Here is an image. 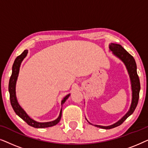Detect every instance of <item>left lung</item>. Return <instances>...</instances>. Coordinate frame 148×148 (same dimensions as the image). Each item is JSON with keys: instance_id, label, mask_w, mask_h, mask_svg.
I'll return each instance as SVG.
<instances>
[{"instance_id": "obj_1", "label": "left lung", "mask_w": 148, "mask_h": 148, "mask_svg": "<svg viewBox=\"0 0 148 148\" xmlns=\"http://www.w3.org/2000/svg\"><path fill=\"white\" fill-rule=\"evenodd\" d=\"M109 50L110 51L112 52L113 55H114L116 57L119 58L122 61L126 66V69L128 72L131 81V91H132V98H131V103L129 107V110L121 118L120 120H119L114 124L108 125V126H102V125H94V126L99 128H102L104 129H110L114 128V127H118L121 125L128 117L133 114L134 110L136 108L137 103L139 100V91H140V82H139V77L137 75V65L136 62L134 58L127 52L126 50L124 49V48L120 44L110 43L109 44ZM87 120V119H86ZM87 121L90 123V125H93L92 123Z\"/></svg>"}]
</instances>
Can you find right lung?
Instances as JSON below:
<instances>
[{
    "label": "right lung",
    "instance_id": "1",
    "mask_svg": "<svg viewBox=\"0 0 148 148\" xmlns=\"http://www.w3.org/2000/svg\"><path fill=\"white\" fill-rule=\"evenodd\" d=\"M28 52L27 50H25L22 53L18 56L17 58H15L14 63L13 64V67H12V74L11 77L9 79V92L10 94V101H11V104L12 107H13L14 111L17 114L20 118L23 119V120L27 123L30 126L34 127V128H46V127H50L54 125H56L57 123L59 122L60 119H61L62 116V105L65 101L69 98L71 94H69L66 95L64 98L62 99L61 101V106L62 108L60 109L59 116L58 118L55 119V120L52 121H49V122H45V123H40L38 122L34 119H32L31 117H29L25 110L22 108V107L20 106L19 102H18L17 96H16V83H17V77L19 75V69L20 66L22 61H23L24 58L26 57Z\"/></svg>",
    "mask_w": 148,
    "mask_h": 148
}]
</instances>
